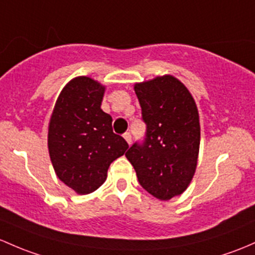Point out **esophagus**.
<instances>
[{"label": "esophagus", "mask_w": 255, "mask_h": 255, "mask_svg": "<svg viewBox=\"0 0 255 255\" xmlns=\"http://www.w3.org/2000/svg\"><path fill=\"white\" fill-rule=\"evenodd\" d=\"M123 138H125L126 141L130 145V143H132V135H130V133H125V134H123Z\"/></svg>", "instance_id": "1"}]
</instances>
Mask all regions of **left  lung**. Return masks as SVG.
<instances>
[{
  "mask_svg": "<svg viewBox=\"0 0 255 255\" xmlns=\"http://www.w3.org/2000/svg\"><path fill=\"white\" fill-rule=\"evenodd\" d=\"M134 92L146 123L143 144L126 157L140 186L152 197L170 200L191 183L200 145L199 114L186 85L170 74L135 83Z\"/></svg>",
  "mask_w": 255,
  "mask_h": 255,
  "instance_id": "obj_1",
  "label": "left lung"
}]
</instances>
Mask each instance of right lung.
I'll use <instances>...</instances> for the list:
<instances>
[{"label": "right lung", "mask_w": 255, "mask_h": 255, "mask_svg": "<svg viewBox=\"0 0 255 255\" xmlns=\"http://www.w3.org/2000/svg\"><path fill=\"white\" fill-rule=\"evenodd\" d=\"M105 85L89 77L69 80L58 95L49 122L47 146L58 178L77 194H89L107 178L112 161L128 144L112 130L101 110Z\"/></svg>", "instance_id": "add662e5"}]
</instances>
